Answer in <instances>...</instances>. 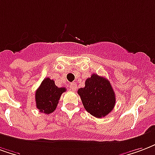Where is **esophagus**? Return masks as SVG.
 Wrapping results in <instances>:
<instances>
[{
	"instance_id": "1",
	"label": "esophagus",
	"mask_w": 155,
	"mask_h": 155,
	"mask_svg": "<svg viewBox=\"0 0 155 155\" xmlns=\"http://www.w3.org/2000/svg\"><path fill=\"white\" fill-rule=\"evenodd\" d=\"M70 88H71L72 91H75L76 88H77V85H76V84L74 83V82H72V83L70 84Z\"/></svg>"
}]
</instances>
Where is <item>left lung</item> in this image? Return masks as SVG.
<instances>
[{"label":"left lung","mask_w":155,"mask_h":155,"mask_svg":"<svg viewBox=\"0 0 155 155\" xmlns=\"http://www.w3.org/2000/svg\"><path fill=\"white\" fill-rule=\"evenodd\" d=\"M84 108L92 116L101 118L112 112L116 104L115 93L109 81L93 74L85 86L78 89Z\"/></svg>","instance_id":"8db88e82"}]
</instances>
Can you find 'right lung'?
Returning <instances> with one entry per match:
<instances>
[{"instance_id":"obj_1","label":"right lung","mask_w":155,"mask_h":155,"mask_svg":"<svg viewBox=\"0 0 155 155\" xmlns=\"http://www.w3.org/2000/svg\"><path fill=\"white\" fill-rule=\"evenodd\" d=\"M66 91V88H58L55 81L50 78H46L36 90L35 100L36 107L41 113L50 114L54 112L62 93Z\"/></svg>"}]
</instances>
